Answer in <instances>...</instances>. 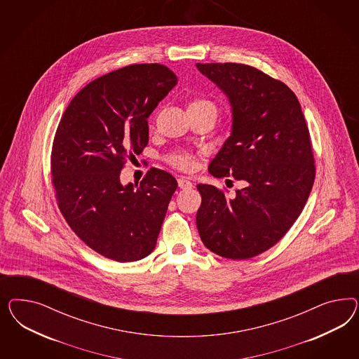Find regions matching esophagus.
Segmentation results:
<instances>
[{
	"mask_svg": "<svg viewBox=\"0 0 359 359\" xmlns=\"http://www.w3.org/2000/svg\"><path fill=\"white\" fill-rule=\"evenodd\" d=\"M177 184H179V187H180L182 189H189V188H192V182H191L189 179H187V177H179V179H177Z\"/></svg>",
	"mask_w": 359,
	"mask_h": 359,
	"instance_id": "obj_1",
	"label": "esophagus"
}]
</instances>
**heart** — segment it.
Here are the masks:
<instances>
[{"mask_svg": "<svg viewBox=\"0 0 359 359\" xmlns=\"http://www.w3.org/2000/svg\"><path fill=\"white\" fill-rule=\"evenodd\" d=\"M204 107H213L210 101H208L205 98L203 97H195L192 98L189 102H188V110H192V109L204 108ZM168 163L172 164L176 168L179 170H183V171H188L192 168L194 165V161L192 158L185 154V152H174L168 156Z\"/></svg>", "mask_w": 359, "mask_h": 359, "instance_id": "1", "label": "heart"}]
</instances>
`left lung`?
<instances>
[{"label": "left lung", "mask_w": 359, "mask_h": 359, "mask_svg": "<svg viewBox=\"0 0 359 359\" xmlns=\"http://www.w3.org/2000/svg\"><path fill=\"white\" fill-rule=\"evenodd\" d=\"M231 105V134L209 164L215 177L246 187L228 198L198 184L200 238L219 257L242 261L269 250L304 209L315 182L309 130L294 92L259 69L237 63H197Z\"/></svg>", "instance_id": "8db88e82"}]
</instances>
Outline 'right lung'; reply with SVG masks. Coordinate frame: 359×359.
Wrapping results in <instances>:
<instances>
[{
  "label": "right lung",
  "instance_id": "add662e5",
  "mask_svg": "<svg viewBox=\"0 0 359 359\" xmlns=\"http://www.w3.org/2000/svg\"><path fill=\"white\" fill-rule=\"evenodd\" d=\"M176 83L158 63L113 71L72 98L55 133L51 175L59 209L79 238L111 261L151 254L177 188L159 168L140 184L120 182L123 164L149 143L147 118Z\"/></svg>",
  "mask_w": 359,
  "mask_h": 359
}]
</instances>
